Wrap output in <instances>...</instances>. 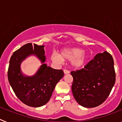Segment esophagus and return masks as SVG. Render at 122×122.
<instances>
[{"label":"esophagus","mask_w":122,"mask_h":122,"mask_svg":"<svg viewBox=\"0 0 122 122\" xmlns=\"http://www.w3.org/2000/svg\"><path fill=\"white\" fill-rule=\"evenodd\" d=\"M63 72H64L65 74H68L69 73H70V72H69V71L66 70H65L63 71Z\"/></svg>","instance_id":"1"}]
</instances>
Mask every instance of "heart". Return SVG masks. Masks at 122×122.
<instances>
[{"instance_id":"obj_1","label":"heart","mask_w":122,"mask_h":122,"mask_svg":"<svg viewBox=\"0 0 122 122\" xmlns=\"http://www.w3.org/2000/svg\"><path fill=\"white\" fill-rule=\"evenodd\" d=\"M51 58L52 61L58 63H61L63 60H70L71 68L79 69L87 64L89 56L82 48H65L61 50L60 54H53Z\"/></svg>"}]
</instances>
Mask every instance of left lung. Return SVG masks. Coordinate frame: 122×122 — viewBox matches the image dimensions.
Instances as JSON below:
<instances>
[{"label": "left lung", "instance_id": "1", "mask_svg": "<svg viewBox=\"0 0 122 122\" xmlns=\"http://www.w3.org/2000/svg\"><path fill=\"white\" fill-rule=\"evenodd\" d=\"M71 74L74 98L81 106L89 108L102 104L116 82L114 60L106 51L97 54L84 68L71 71Z\"/></svg>", "mask_w": 122, "mask_h": 122}]
</instances>
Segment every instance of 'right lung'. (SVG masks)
<instances>
[{
    "label": "right lung",
    "mask_w": 122,
    "mask_h": 122,
    "mask_svg": "<svg viewBox=\"0 0 122 122\" xmlns=\"http://www.w3.org/2000/svg\"><path fill=\"white\" fill-rule=\"evenodd\" d=\"M45 46L27 43L13 54L10 60L8 79L17 97L25 104L38 107L45 105L50 100L58 82L63 77L62 70L48 66L45 56ZM30 55L36 56L42 65L33 76H25L21 71L20 64Z\"/></svg>",
    "instance_id": "right-lung-1"
}]
</instances>
